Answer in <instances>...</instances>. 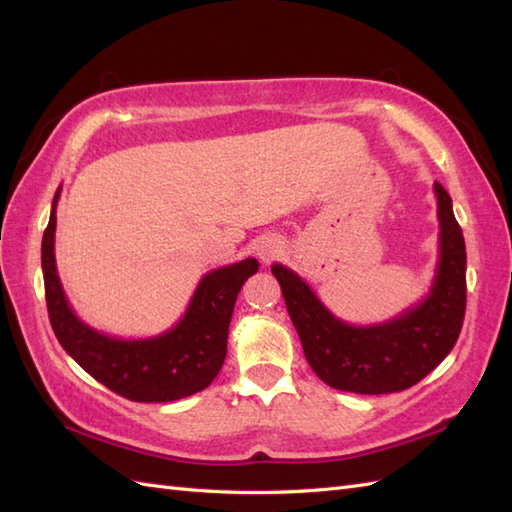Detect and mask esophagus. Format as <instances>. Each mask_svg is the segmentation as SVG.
Returning a JSON list of instances; mask_svg holds the SVG:
<instances>
[{
	"mask_svg": "<svg viewBox=\"0 0 512 512\" xmlns=\"http://www.w3.org/2000/svg\"><path fill=\"white\" fill-rule=\"evenodd\" d=\"M255 250H257V255H259V259H262V262H270V259H273L275 253H277V246L275 244H259Z\"/></svg>",
	"mask_w": 512,
	"mask_h": 512,
	"instance_id": "1",
	"label": "esophagus"
}]
</instances>
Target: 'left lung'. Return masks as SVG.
Instances as JSON below:
<instances>
[{"label": "left lung", "instance_id": "8db88e82", "mask_svg": "<svg viewBox=\"0 0 512 512\" xmlns=\"http://www.w3.org/2000/svg\"><path fill=\"white\" fill-rule=\"evenodd\" d=\"M436 277L416 306L374 325H350L323 306L295 270L273 264L286 308L310 367L325 385L352 394H391L433 372L458 341L466 308V246L440 182Z\"/></svg>", "mask_w": 512, "mask_h": 512}]
</instances>
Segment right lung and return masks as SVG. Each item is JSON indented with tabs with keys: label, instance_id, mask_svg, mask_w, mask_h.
Here are the masks:
<instances>
[{
	"label": "right lung",
	"instance_id": "add662e5",
	"mask_svg": "<svg viewBox=\"0 0 512 512\" xmlns=\"http://www.w3.org/2000/svg\"><path fill=\"white\" fill-rule=\"evenodd\" d=\"M41 242V268L52 330L61 347L99 383L136 402L180 400L206 389L226 358L228 325L244 281L259 270L253 257L206 273L182 319L147 339H118L83 323L65 297L54 257L57 202Z\"/></svg>",
	"mask_w": 512,
	"mask_h": 512
}]
</instances>
